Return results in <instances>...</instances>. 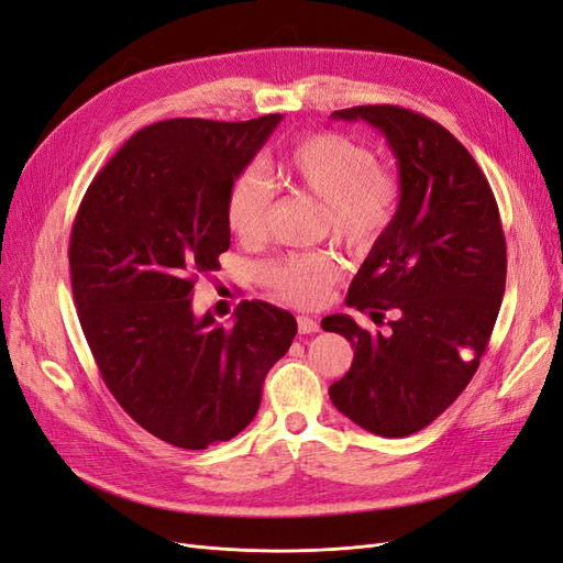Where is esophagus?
I'll use <instances>...</instances> for the list:
<instances>
[{
  "label": "esophagus",
  "instance_id": "esophagus-1",
  "mask_svg": "<svg viewBox=\"0 0 563 563\" xmlns=\"http://www.w3.org/2000/svg\"><path fill=\"white\" fill-rule=\"evenodd\" d=\"M298 331H300L302 335L317 333V331H319V321H317V317H310V314H298Z\"/></svg>",
  "mask_w": 563,
  "mask_h": 563
}]
</instances>
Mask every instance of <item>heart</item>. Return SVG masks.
Instances as JSON below:
<instances>
[{"label":"heart","mask_w":563,"mask_h":563,"mask_svg":"<svg viewBox=\"0 0 563 563\" xmlns=\"http://www.w3.org/2000/svg\"><path fill=\"white\" fill-rule=\"evenodd\" d=\"M288 190L321 201L319 232L352 251H368L395 225L404 201L401 176L368 145L335 131L305 133L272 166ZM272 203L267 180L244 172L225 195V223L242 242L263 240ZM340 277L329 251L288 253L263 267L265 284L288 302L317 305Z\"/></svg>","instance_id":"heart-1"}]
</instances>
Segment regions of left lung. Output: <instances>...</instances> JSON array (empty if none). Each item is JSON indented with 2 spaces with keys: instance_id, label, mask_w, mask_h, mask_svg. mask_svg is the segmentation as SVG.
I'll use <instances>...</instances> for the list:
<instances>
[{
  "instance_id": "obj_1",
  "label": "left lung",
  "mask_w": 563,
  "mask_h": 563,
  "mask_svg": "<svg viewBox=\"0 0 563 563\" xmlns=\"http://www.w3.org/2000/svg\"><path fill=\"white\" fill-rule=\"evenodd\" d=\"M335 119H364L395 152L404 201L395 225L371 249L345 302L389 333L347 314L321 321L345 335L354 360L331 385L335 408L380 437H408L439 418L467 387L496 327L507 246L484 172L451 131L399 106H356Z\"/></svg>"
}]
</instances>
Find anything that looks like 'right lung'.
<instances>
[{"label":"right lung","instance_id":"add662e5","mask_svg":"<svg viewBox=\"0 0 563 563\" xmlns=\"http://www.w3.org/2000/svg\"><path fill=\"white\" fill-rule=\"evenodd\" d=\"M282 122L164 119L114 152L84 195L70 277L84 338L119 406L166 444L240 434L291 347V312L244 300L232 327L192 312L199 275L230 249L225 195Z\"/></svg>","mask_w":563,"mask_h":563}]
</instances>
